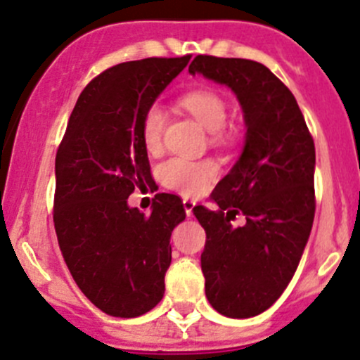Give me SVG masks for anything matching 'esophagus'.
Instances as JSON below:
<instances>
[{
  "label": "esophagus",
  "mask_w": 360,
  "mask_h": 360,
  "mask_svg": "<svg viewBox=\"0 0 360 360\" xmlns=\"http://www.w3.org/2000/svg\"><path fill=\"white\" fill-rule=\"evenodd\" d=\"M183 206H184V211H186V217H191V214H193V207H195V200L184 199Z\"/></svg>",
  "instance_id": "obj_1"
}]
</instances>
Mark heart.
Wrapping results in <instances>:
<instances>
[{"label":"heart","instance_id":"b5f03b06","mask_svg":"<svg viewBox=\"0 0 360 360\" xmlns=\"http://www.w3.org/2000/svg\"><path fill=\"white\" fill-rule=\"evenodd\" d=\"M186 112L195 117L207 131L213 133V139L221 136L220 127L227 117V104L213 90H193L181 99ZM167 124L165 110L158 104L147 110L142 122V140L149 153H158L163 142V131ZM161 181L167 188L176 190L183 195H199L207 188L210 181L217 176V167L211 161H191L184 158H172L163 163L160 170Z\"/></svg>","mask_w":360,"mask_h":360}]
</instances>
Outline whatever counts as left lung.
I'll list each match as a JSON object with an SVG mask.
<instances>
[{
	"label": "left lung",
	"mask_w": 360,
	"mask_h": 360,
	"mask_svg": "<svg viewBox=\"0 0 360 360\" xmlns=\"http://www.w3.org/2000/svg\"><path fill=\"white\" fill-rule=\"evenodd\" d=\"M188 70L229 86L247 127L240 158L211 193L217 210L193 207L206 231V297L224 316H257L284 293L311 234L314 142L295 96L263 63L199 55ZM240 212L245 224L234 228Z\"/></svg>",
	"instance_id": "8db88e82"
}]
</instances>
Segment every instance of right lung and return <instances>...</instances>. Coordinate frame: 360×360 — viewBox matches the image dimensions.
Masks as SVG:
<instances>
[{
	"label": "right lung",
	"mask_w": 360,
	"mask_h": 360,
	"mask_svg": "<svg viewBox=\"0 0 360 360\" xmlns=\"http://www.w3.org/2000/svg\"><path fill=\"white\" fill-rule=\"evenodd\" d=\"M190 58L136 60L101 72L78 97L56 153L60 250L83 295L110 316H142L163 298L183 202L156 193L143 214L127 197L153 183L143 117Z\"/></svg>",
	"instance_id": "1"
}]
</instances>
